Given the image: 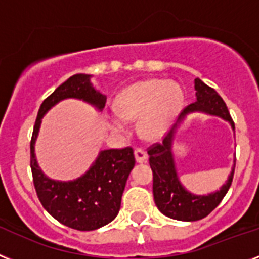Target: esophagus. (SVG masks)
Masks as SVG:
<instances>
[{"label": "esophagus", "mask_w": 259, "mask_h": 259, "mask_svg": "<svg viewBox=\"0 0 259 259\" xmlns=\"http://www.w3.org/2000/svg\"><path fill=\"white\" fill-rule=\"evenodd\" d=\"M134 156H136V160L138 163H143L147 160L146 151L142 149H136V151H134Z\"/></svg>", "instance_id": "1"}]
</instances>
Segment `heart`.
<instances>
[{"label": "heart", "mask_w": 259, "mask_h": 259, "mask_svg": "<svg viewBox=\"0 0 259 259\" xmlns=\"http://www.w3.org/2000/svg\"><path fill=\"white\" fill-rule=\"evenodd\" d=\"M183 101V91L177 82L143 80L125 88L117 96V112L110 114L109 122L114 130L123 132L129 119L140 118V133L147 140H156L177 118Z\"/></svg>", "instance_id": "1"}]
</instances>
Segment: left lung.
Wrapping results in <instances>:
<instances>
[{
  "label": "left lung",
  "mask_w": 259,
  "mask_h": 259,
  "mask_svg": "<svg viewBox=\"0 0 259 259\" xmlns=\"http://www.w3.org/2000/svg\"><path fill=\"white\" fill-rule=\"evenodd\" d=\"M195 91L196 101L184 108L172 129L163 137L162 142L153 145L147 151L150 155V167L153 170V193L156 207L164 216L180 221H197L208 216L227 195L233 180L236 166L234 163L228 180L220 190L208 195H193L180 183L174 159L172 145L180 122H183L188 114L207 113L209 116L220 117L228 121L234 130L233 119L220 95L199 77L195 79Z\"/></svg>",
  "instance_id": "obj_1"
}]
</instances>
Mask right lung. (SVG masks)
<instances>
[{
	"instance_id": "obj_1",
	"label": "right lung",
	"mask_w": 259,
	"mask_h": 259,
	"mask_svg": "<svg viewBox=\"0 0 259 259\" xmlns=\"http://www.w3.org/2000/svg\"><path fill=\"white\" fill-rule=\"evenodd\" d=\"M91 75L71 76L45 100L39 108L30 142V166L39 201L55 220L76 230H95L116 219L126 180L133 170V149H109L100 151L84 175L69 182L46 177L35 158V141L42 118L52 106L66 99L82 100L103 110L106 96L91 82Z\"/></svg>"
}]
</instances>
